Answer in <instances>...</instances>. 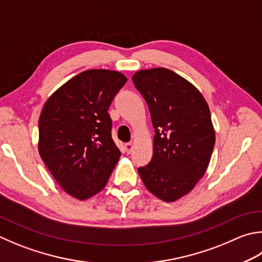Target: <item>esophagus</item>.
<instances>
[{"label": "esophagus", "mask_w": 262, "mask_h": 262, "mask_svg": "<svg viewBox=\"0 0 262 262\" xmlns=\"http://www.w3.org/2000/svg\"><path fill=\"white\" fill-rule=\"evenodd\" d=\"M133 147H134V144H133V143H126L125 144V150L127 153H130L133 151Z\"/></svg>", "instance_id": "obj_1"}]
</instances>
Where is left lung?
<instances>
[{
    "instance_id": "left-lung-1",
    "label": "left lung",
    "mask_w": 262,
    "mask_h": 262,
    "mask_svg": "<svg viewBox=\"0 0 262 262\" xmlns=\"http://www.w3.org/2000/svg\"><path fill=\"white\" fill-rule=\"evenodd\" d=\"M132 79L156 133L151 161L138 173L152 194L173 202L192 191L209 166L216 135L208 103L195 86L166 68L140 70Z\"/></svg>"
}]
</instances>
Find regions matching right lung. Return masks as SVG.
Listing matches in <instances>:
<instances>
[{
    "label": "right lung",
    "mask_w": 262,
    "mask_h": 262,
    "mask_svg": "<svg viewBox=\"0 0 262 262\" xmlns=\"http://www.w3.org/2000/svg\"><path fill=\"white\" fill-rule=\"evenodd\" d=\"M126 81L118 71L85 70L45 102L38 120V152L71 196L86 200L102 191L119 160L107 109Z\"/></svg>",
    "instance_id": "add662e5"
}]
</instances>
